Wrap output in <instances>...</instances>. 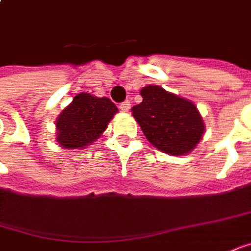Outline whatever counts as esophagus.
<instances>
[{
	"mask_svg": "<svg viewBox=\"0 0 251 251\" xmlns=\"http://www.w3.org/2000/svg\"><path fill=\"white\" fill-rule=\"evenodd\" d=\"M119 108L122 109V111H129V108H130V101L126 100L124 102H121V104H119Z\"/></svg>",
	"mask_w": 251,
	"mask_h": 251,
	"instance_id": "esophagus-1",
	"label": "esophagus"
}]
</instances>
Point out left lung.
I'll list each match as a JSON object with an SVG mask.
<instances>
[{
    "instance_id": "left-lung-1",
    "label": "left lung",
    "mask_w": 251,
    "mask_h": 251,
    "mask_svg": "<svg viewBox=\"0 0 251 251\" xmlns=\"http://www.w3.org/2000/svg\"><path fill=\"white\" fill-rule=\"evenodd\" d=\"M140 94L143 101L132 108V115L147 140L172 155L192 151L204 133L203 119L195 104L160 86H147Z\"/></svg>"
}]
</instances>
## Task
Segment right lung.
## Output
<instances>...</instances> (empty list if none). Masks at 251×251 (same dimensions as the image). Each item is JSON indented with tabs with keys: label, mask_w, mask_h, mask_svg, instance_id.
<instances>
[{
	"label": "right lung",
	"mask_w": 251,
	"mask_h": 251,
	"mask_svg": "<svg viewBox=\"0 0 251 251\" xmlns=\"http://www.w3.org/2000/svg\"><path fill=\"white\" fill-rule=\"evenodd\" d=\"M118 112L109 99L80 93L56 119V140L64 149H80L94 142Z\"/></svg>",
	"instance_id": "right-lung-1"
}]
</instances>
